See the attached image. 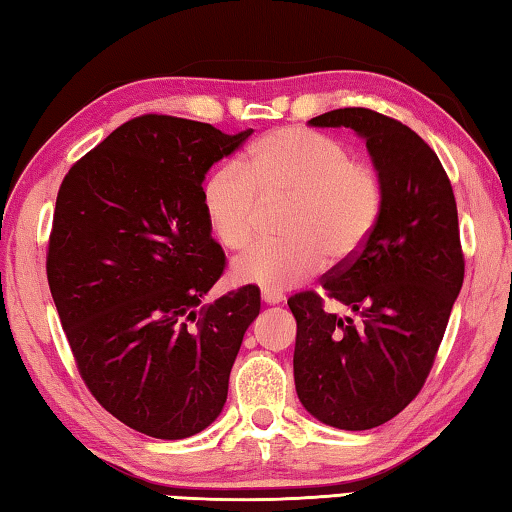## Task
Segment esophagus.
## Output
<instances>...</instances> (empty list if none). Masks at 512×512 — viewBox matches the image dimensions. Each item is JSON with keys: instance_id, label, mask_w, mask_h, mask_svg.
<instances>
[{"instance_id": "1", "label": "esophagus", "mask_w": 512, "mask_h": 512, "mask_svg": "<svg viewBox=\"0 0 512 512\" xmlns=\"http://www.w3.org/2000/svg\"><path fill=\"white\" fill-rule=\"evenodd\" d=\"M261 297H263V303H267V306H279V303L283 301V294L274 292V290H263Z\"/></svg>"}]
</instances>
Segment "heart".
<instances>
[{
    "instance_id": "heart-1",
    "label": "heart",
    "mask_w": 512,
    "mask_h": 512,
    "mask_svg": "<svg viewBox=\"0 0 512 512\" xmlns=\"http://www.w3.org/2000/svg\"><path fill=\"white\" fill-rule=\"evenodd\" d=\"M285 202V238L258 242L233 261L238 283L288 290L364 247L378 224L384 188L369 161L353 159L335 137L281 128L256 143L245 164L224 161L206 177L202 204L209 229L227 249H242L256 231L261 204Z\"/></svg>"
}]
</instances>
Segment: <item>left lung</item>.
<instances>
[{
    "instance_id": "8db88e82",
    "label": "left lung",
    "mask_w": 512,
    "mask_h": 512,
    "mask_svg": "<svg viewBox=\"0 0 512 512\" xmlns=\"http://www.w3.org/2000/svg\"><path fill=\"white\" fill-rule=\"evenodd\" d=\"M308 123L360 134L384 188L369 240L321 281L355 317L328 312L317 292L288 301L301 405L324 425L362 432L398 416L432 371L463 285L459 215L436 152L407 125L366 107Z\"/></svg>"
}]
</instances>
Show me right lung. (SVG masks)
<instances>
[{"label": "right lung", "mask_w": 512, "mask_h": 512, "mask_svg": "<svg viewBox=\"0 0 512 512\" xmlns=\"http://www.w3.org/2000/svg\"><path fill=\"white\" fill-rule=\"evenodd\" d=\"M254 130L146 114L62 179L47 279L87 389L137 432L179 441L209 427L261 292L200 306L224 272L202 204L209 168Z\"/></svg>", "instance_id": "1"}]
</instances>
